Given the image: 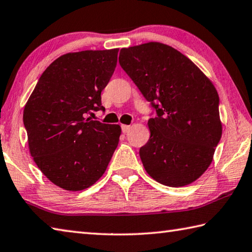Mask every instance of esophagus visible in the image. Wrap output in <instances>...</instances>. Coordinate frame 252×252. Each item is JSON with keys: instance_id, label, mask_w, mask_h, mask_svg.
I'll list each match as a JSON object with an SVG mask.
<instances>
[{"instance_id": "34e87169", "label": "esophagus", "mask_w": 252, "mask_h": 252, "mask_svg": "<svg viewBox=\"0 0 252 252\" xmlns=\"http://www.w3.org/2000/svg\"><path fill=\"white\" fill-rule=\"evenodd\" d=\"M121 129H122V132L123 133H127L130 131V129H131V126H126V125H122L121 126Z\"/></svg>"}]
</instances>
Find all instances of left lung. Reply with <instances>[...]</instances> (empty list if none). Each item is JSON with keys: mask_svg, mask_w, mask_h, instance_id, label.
<instances>
[{"mask_svg": "<svg viewBox=\"0 0 252 252\" xmlns=\"http://www.w3.org/2000/svg\"><path fill=\"white\" fill-rule=\"evenodd\" d=\"M119 63L156 111L147 122L150 140L140 149L146 172L168 187L192 184L209 168L221 136L213 83L160 42L123 48Z\"/></svg>", "mask_w": 252, "mask_h": 252, "instance_id": "8db88e82", "label": "left lung"}]
</instances>
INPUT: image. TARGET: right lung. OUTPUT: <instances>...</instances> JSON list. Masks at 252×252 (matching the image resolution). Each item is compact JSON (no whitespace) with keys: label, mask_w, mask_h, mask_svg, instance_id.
<instances>
[{"label":"right lung","mask_w":252,"mask_h":252,"mask_svg":"<svg viewBox=\"0 0 252 252\" xmlns=\"http://www.w3.org/2000/svg\"><path fill=\"white\" fill-rule=\"evenodd\" d=\"M118 51L63 54L39 78L24 108L31 155L60 188L80 191L105 174L121 127L86 118L102 110L101 92L117 66Z\"/></svg>","instance_id":"obj_1"}]
</instances>
